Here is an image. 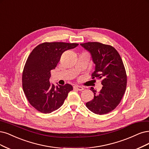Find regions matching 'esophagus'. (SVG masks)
Here are the masks:
<instances>
[{
    "label": "esophagus",
    "instance_id": "1",
    "mask_svg": "<svg viewBox=\"0 0 149 149\" xmlns=\"http://www.w3.org/2000/svg\"><path fill=\"white\" fill-rule=\"evenodd\" d=\"M73 88L75 89H77L78 91H83L84 90V88L82 86H73Z\"/></svg>",
    "mask_w": 149,
    "mask_h": 149
}]
</instances>
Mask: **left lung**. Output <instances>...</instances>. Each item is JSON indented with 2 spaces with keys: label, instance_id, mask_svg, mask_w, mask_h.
<instances>
[{
  "label": "left lung",
  "instance_id": "left-lung-1",
  "mask_svg": "<svg viewBox=\"0 0 149 149\" xmlns=\"http://www.w3.org/2000/svg\"><path fill=\"white\" fill-rule=\"evenodd\" d=\"M90 53L95 64L92 79H101L103 86L99 93L91 88L94 97L86 104L88 109L97 115H104L118 105L126 88V70L120 54L109 45L92 42L80 44Z\"/></svg>",
  "mask_w": 149,
  "mask_h": 149
}]
</instances>
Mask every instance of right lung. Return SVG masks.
Here are the masks:
<instances>
[{
    "label": "right lung",
    "instance_id": "add662e5",
    "mask_svg": "<svg viewBox=\"0 0 149 149\" xmlns=\"http://www.w3.org/2000/svg\"><path fill=\"white\" fill-rule=\"evenodd\" d=\"M79 44L65 42H44L36 47L26 60L22 75L24 94L34 109L50 113L63 105L73 86H55L50 82V71L54 70L65 51Z\"/></svg>",
    "mask_w": 149,
    "mask_h": 149
}]
</instances>
